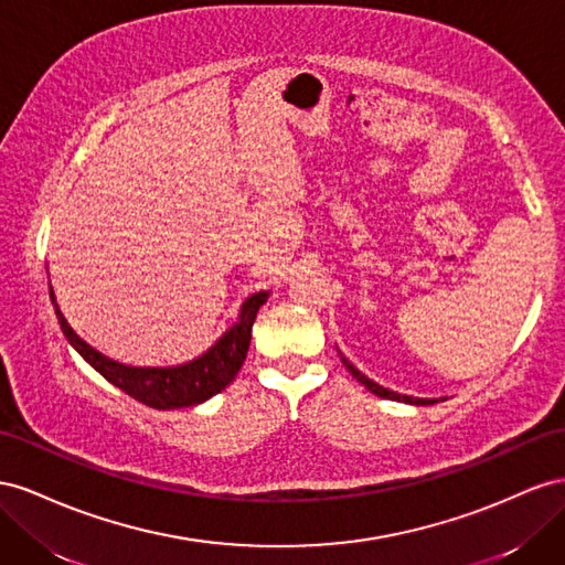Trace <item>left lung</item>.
Segmentation results:
<instances>
[{
  "mask_svg": "<svg viewBox=\"0 0 565 565\" xmlns=\"http://www.w3.org/2000/svg\"><path fill=\"white\" fill-rule=\"evenodd\" d=\"M338 354H341V362L345 364V369L348 372L358 379L366 391H372L374 395H379V397H383V399H395V402H405V405H416V407H424V405H433V402H438V399H426V397H412V395H399V393H395V391H388V388H383V385H379L376 381H372L369 376H364L358 366H354L345 354L338 350ZM445 399V397H443Z\"/></svg>",
  "mask_w": 565,
  "mask_h": 565,
  "instance_id": "left-lung-1",
  "label": "left lung"
}]
</instances>
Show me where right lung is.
<instances>
[{"label":"right lung","instance_id":"add662e5","mask_svg":"<svg viewBox=\"0 0 565 565\" xmlns=\"http://www.w3.org/2000/svg\"><path fill=\"white\" fill-rule=\"evenodd\" d=\"M50 298L63 335L68 338V343L94 372H99L108 383H113L130 397L143 402L147 407L182 409L211 399L236 379L238 369L244 366V360L248 354L253 321L257 317V310L267 302L269 291H257L248 296L244 305H241L234 324L224 331L211 348L199 354L196 360L174 366H132L108 358V354L99 352L94 345H89L85 338H79L75 333V329L68 324V319L63 317L58 308L52 284Z\"/></svg>","mask_w":565,"mask_h":565}]
</instances>
